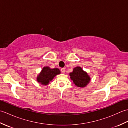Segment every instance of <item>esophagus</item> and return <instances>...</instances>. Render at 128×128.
<instances>
[{
  "label": "esophagus",
  "mask_w": 128,
  "mask_h": 128,
  "mask_svg": "<svg viewBox=\"0 0 128 128\" xmlns=\"http://www.w3.org/2000/svg\"><path fill=\"white\" fill-rule=\"evenodd\" d=\"M61 72L62 73H65V72H66V69H65V68H62L61 69Z\"/></svg>",
  "instance_id": "1"
}]
</instances>
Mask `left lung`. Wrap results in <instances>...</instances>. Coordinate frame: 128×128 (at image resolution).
I'll use <instances>...</instances> for the list:
<instances>
[{"label":"left lung","mask_w":128,"mask_h":128,"mask_svg":"<svg viewBox=\"0 0 128 128\" xmlns=\"http://www.w3.org/2000/svg\"><path fill=\"white\" fill-rule=\"evenodd\" d=\"M71 80L75 85L80 88H84L90 82L91 78L86 72L80 66L75 67L69 74Z\"/></svg>","instance_id":"obj_1"}]
</instances>
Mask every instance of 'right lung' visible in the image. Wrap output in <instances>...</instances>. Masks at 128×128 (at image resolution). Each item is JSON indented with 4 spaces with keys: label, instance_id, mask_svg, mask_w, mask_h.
Instances as JSON below:
<instances>
[{
    "label": "right lung",
    "instance_id": "right-lung-1",
    "mask_svg": "<svg viewBox=\"0 0 128 128\" xmlns=\"http://www.w3.org/2000/svg\"><path fill=\"white\" fill-rule=\"evenodd\" d=\"M60 74L58 68L50 69L49 66L43 67L42 71L37 76V81L43 85H47L56 75Z\"/></svg>",
    "mask_w": 128,
    "mask_h": 128
}]
</instances>
